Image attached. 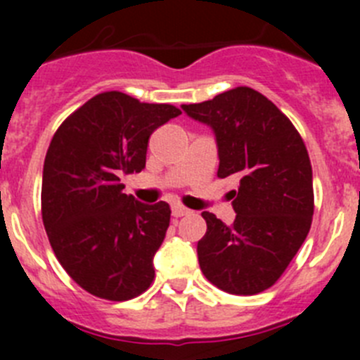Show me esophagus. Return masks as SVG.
Listing matches in <instances>:
<instances>
[{"mask_svg": "<svg viewBox=\"0 0 360 360\" xmlns=\"http://www.w3.org/2000/svg\"><path fill=\"white\" fill-rule=\"evenodd\" d=\"M190 214V209H186V207L179 205V203H174L172 205V216L174 217H183V216H188Z\"/></svg>", "mask_w": 360, "mask_h": 360, "instance_id": "esophagus-1", "label": "esophagus"}]
</instances>
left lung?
<instances>
[{
	"instance_id": "1",
	"label": "left lung",
	"mask_w": 360,
	"mask_h": 360,
	"mask_svg": "<svg viewBox=\"0 0 360 360\" xmlns=\"http://www.w3.org/2000/svg\"><path fill=\"white\" fill-rule=\"evenodd\" d=\"M181 108L212 129L217 177H240L231 226L202 212L200 270L224 292L264 291L281 278L311 226L314 183L303 139L284 112L249 86Z\"/></svg>"
}]
</instances>
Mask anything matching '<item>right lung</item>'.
<instances>
[{
    "label": "right lung",
    "instance_id": "obj_1",
    "mask_svg": "<svg viewBox=\"0 0 360 360\" xmlns=\"http://www.w3.org/2000/svg\"><path fill=\"white\" fill-rule=\"evenodd\" d=\"M179 115L112 90L86 101L53 134L43 165V224L69 277L94 296L127 301L153 282L170 207L137 202L120 177L146 167L150 136Z\"/></svg>",
    "mask_w": 360,
    "mask_h": 360
}]
</instances>
